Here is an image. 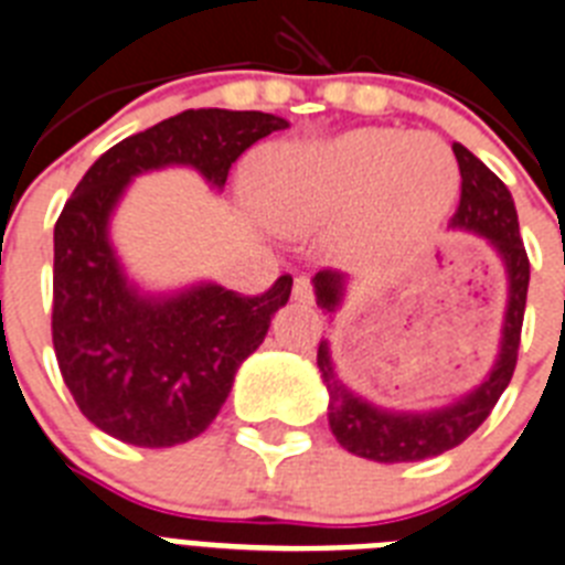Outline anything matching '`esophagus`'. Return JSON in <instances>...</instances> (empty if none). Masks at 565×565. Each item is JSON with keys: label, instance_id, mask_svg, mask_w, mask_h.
<instances>
[{"label": "esophagus", "instance_id": "esophagus-1", "mask_svg": "<svg viewBox=\"0 0 565 565\" xmlns=\"http://www.w3.org/2000/svg\"><path fill=\"white\" fill-rule=\"evenodd\" d=\"M292 298L301 301V305H310L312 301V284L307 275H298L296 281H292Z\"/></svg>", "mask_w": 565, "mask_h": 565}]
</instances>
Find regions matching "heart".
I'll return each instance as SVG.
<instances>
[{"instance_id":"obj_1","label":"heart","mask_w":565,"mask_h":565,"mask_svg":"<svg viewBox=\"0 0 565 565\" xmlns=\"http://www.w3.org/2000/svg\"><path fill=\"white\" fill-rule=\"evenodd\" d=\"M258 215L281 235L339 226L350 260H391L434 235L459 194L451 146L436 135L350 129L258 151L246 172Z\"/></svg>"}]
</instances>
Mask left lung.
<instances>
[{"mask_svg": "<svg viewBox=\"0 0 565 565\" xmlns=\"http://www.w3.org/2000/svg\"><path fill=\"white\" fill-rule=\"evenodd\" d=\"M459 174H462V198L459 210L451 217L454 232L477 235L491 246V253L505 273V312H502L500 348L491 371L480 379V385L436 407L402 411V407H382L339 376L333 362V344L321 339L319 373L327 387V422L339 439L341 448L373 462H419V459L439 457L466 443L480 428L488 414L494 411L497 399L509 387L514 376L520 330H523L525 296H529V255H525L520 224H516L514 198L477 154L462 143H454ZM350 278L333 269H321L312 275L316 305L335 319V312L348 301Z\"/></svg>", "mask_w": 565, "mask_h": 565, "instance_id": "obj_1", "label": "left lung"}]
</instances>
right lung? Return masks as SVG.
Returning <instances> with one entry per match:
<instances>
[{
    "label": "right lung",
    "instance_id": "1",
    "mask_svg": "<svg viewBox=\"0 0 565 565\" xmlns=\"http://www.w3.org/2000/svg\"><path fill=\"white\" fill-rule=\"evenodd\" d=\"M281 129L290 122L275 114L189 108L111 146L65 203L54 226L56 362L85 419L114 439L172 448L201 436L292 290L290 275L255 298L215 281L149 290L114 246V212L131 180L172 166L224 192L230 166Z\"/></svg>",
    "mask_w": 565,
    "mask_h": 565
}]
</instances>
